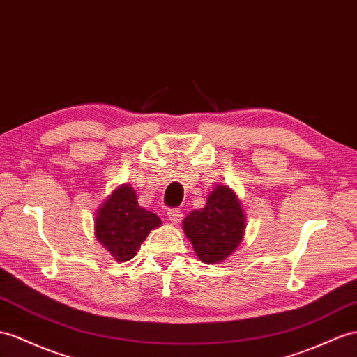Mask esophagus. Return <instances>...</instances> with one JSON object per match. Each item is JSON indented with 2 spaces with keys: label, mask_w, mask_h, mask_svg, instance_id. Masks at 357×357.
<instances>
[{
  "label": "esophagus",
  "mask_w": 357,
  "mask_h": 357,
  "mask_svg": "<svg viewBox=\"0 0 357 357\" xmlns=\"http://www.w3.org/2000/svg\"><path fill=\"white\" fill-rule=\"evenodd\" d=\"M167 215H169V220H170L173 225H176V223H179V222L182 220V211H181V209H178V208L169 209Z\"/></svg>",
  "instance_id": "34e87169"
}]
</instances>
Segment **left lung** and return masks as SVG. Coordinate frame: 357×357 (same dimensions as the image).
<instances>
[{
	"mask_svg": "<svg viewBox=\"0 0 357 357\" xmlns=\"http://www.w3.org/2000/svg\"><path fill=\"white\" fill-rule=\"evenodd\" d=\"M185 235L200 261H225L243 240L245 217L238 197L229 187H215L202 209L190 213L182 222Z\"/></svg>",
	"mask_w": 357,
	"mask_h": 357,
	"instance_id": "obj_1",
	"label": "left lung"
}]
</instances>
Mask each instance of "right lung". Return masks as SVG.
I'll return each mask as SVG.
<instances>
[{
	"label": "right lung",
	"instance_id": "right-lung-1",
	"mask_svg": "<svg viewBox=\"0 0 357 357\" xmlns=\"http://www.w3.org/2000/svg\"><path fill=\"white\" fill-rule=\"evenodd\" d=\"M161 225V218L139 206L130 185H121L99 208L95 234L112 257L125 262L135 257L146 236Z\"/></svg>",
	"mask_w": 357,
	"mask_h": 357
}]
</instances>
